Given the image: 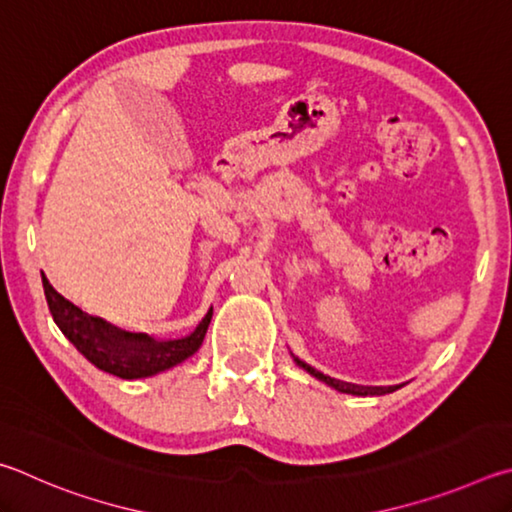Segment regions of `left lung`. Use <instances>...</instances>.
Instances as JSON below:
<instances>
[{"label": "left lung", "mask_w": 512, "mask_h": 512, "mask_svg": "<svg viewBox=\"0 0 512 512\" xmlns=\"http://www.w3.org/2000/svg\"><path fill=\"white\" fill-rule=\"evenodd\" d=\"M294 362H297V366H301L303 371H308V373L312 375V378L326 382L328 387H333V389L339 391V393H351V396H384V393H393V391L402 387V384H396V387H362V384H351V382H342V380L330 378V375H324L321 371L312 369L310 364L301 362L299 357H294Z\"/></svg>", "instance_id": "1"}]
</instances>
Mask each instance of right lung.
<instances>
[{
  "mask_svg": "<svg viewBox=\"0 0 512 512\" xmlns=\"http://www.w3.org/2000/svg\"><path fill=\"white\" fill-rule=\"evenodd\" d=\"M44 297H47L51 317L71 344L83 353L96 369L112 373L121 380H141L164 373L188 360L202 346L206 328L211 324L213 308L195 326L193 333L179 339H152L143 333H128L105 319L87 315L42 276Z\"/></svg>",
  "mask_w": 512,
  "mask_h": 512,
  "instance_id": "right-lung-1",
  "label": "right lung"
}]
</instances>
